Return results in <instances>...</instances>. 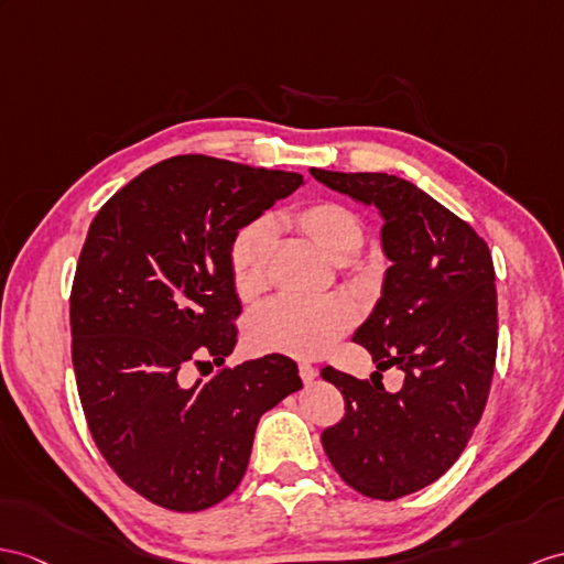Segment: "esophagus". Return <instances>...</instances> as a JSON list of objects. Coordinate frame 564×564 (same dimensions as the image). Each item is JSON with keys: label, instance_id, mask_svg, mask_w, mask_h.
Listing matches in <instances>:
<instances>
[{"label": "esophagus", "instance_id": "34e87169", "mask_svg": "<svg viewBox=\"0 0 564 564\" xmlns=\"http://www.w3.org/2000/svg\"><path fill=\"white\" fill-rule=\"evenodd\" d=\"M299 376H301V380H304L306 386H308V382H313L315 378H318V368L311 366L308 361H301V364H299Z\"/></svg>", "mask_w": 564, "mask_h": 564}]
</instances>
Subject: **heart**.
Listing matches in <instances>:
<instances>
[{
	"instance_id": "obj_1",
	"label": "heart",
	"mask_w": 564,
	"mask_h": 564,
	"mask_svg": "<svg viewBox=\"0 0 564 564\" xmlns=\"http://www.w3.org/2000/svg\"><path fill=\"white\" fill-rule=\"evenodd\" d=\"M286 229L311 241L333 263H349L364 249L366 231L361 217L347 205L321 200L282 217ZM274 251L272 227L263 219L246 225L231 241L229 274L241 299H253L265 290ZM354 308L345 299H278L260 308L249 325L256 349L290 356H321L347 333Z\"/></svg>"
}]
</instances>
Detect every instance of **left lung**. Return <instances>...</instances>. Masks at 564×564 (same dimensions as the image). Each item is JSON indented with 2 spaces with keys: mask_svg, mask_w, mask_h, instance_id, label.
<instances>
[{
  "mask_svg": "<svg viewBox=\"0 0 564 564\" xmlns=\"http://www.w3.org/2000/svg\"><path fill=\"white\" fill-rule=\"evenodd\" d=\"M311 174L382 217L392 265L354 341L378 370H404L402 390L388 392L325 366L321 376L345 397V419L323 431V449L361 496L397 500L441 478L484 414L498 351L496 270L488 243L411 182L382 172Z\"/></svg>",
  "mask_w": 564,
  "mask_h": 564,
  "instance_id": "8db88e82",
  "label": "left lung"
}]
</instances>
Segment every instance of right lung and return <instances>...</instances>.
Returning <instances> with one entry per match:
<instances>
[{
    "instance_id": "add662e5",
    "label": "right lung",
    "mask_w": 564,
    "mask_h": 564,
    "mask_svg": "<svg viewBox=\"0 0 564 564\" xmlns=\"http://www.w3.org/2000/svg\"><path fill=\"white\" fill-rule=\"evenodd\" d=\"M304 184L296 172L176 155L141 172L95 215L72 286V359L95 445L145 500L200 512L249 466L260 416L301 390L282 354L184 368L237 345L229 274L239 229Z\"/></svg>"
}]
</instances>
